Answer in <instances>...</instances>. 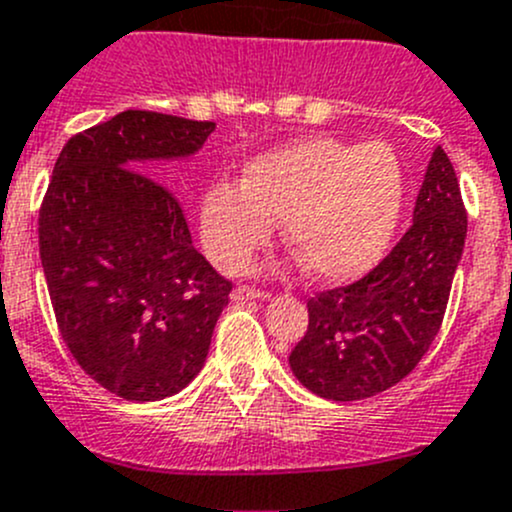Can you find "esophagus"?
<instances>
[{
	"label": "esophagus",
	"mask_w": 512,
	"mask_h": 512,
	"mask_svg": "<svg viewBox=\"0 0 512 512\" xmlns=\"http://www.w3.org/2000/svg\"><path fill=\"white\" fill-rule=\"evenodd\" d=\"M235 302H260V299H270V292H262V289L252 287H235L230 294Z\"/></svg>",
	"instance_id": "34e87169"
}]
</instances>
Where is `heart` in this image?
I'll use <instances>...</instances> for the list:
<instances>
[{
  "label": "heart",
  "instance_id": "heart-1",
  "mask_svg": "<svg viewBox=\"0 0 512 512\" xmlns=\"http://www.w3.org/2000/svg\"><path fill=\"white\" fill-rule=\"evenodd\" d=\"M406 170L389 143L302 138L213 183L200 200V240L225 272H240L282 220L309 275L327 285L374 270L399 230Z\"/></svg>",
  "mask_w": 512,
  "mask_h": 512
}]
</instances>
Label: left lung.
<instances>
[{
	"mask_svg": "<svg viewBox=\"0 0 512 512\" xmlns=\"http://www.w3.org/2000/svg\"><path fill=\"white\" fill-rule=\"evenodd\" d=\"M468 215L456 170L433 148L414 225L366 277L307 302L309 327L289 354L299 384L329 401H359L399 384L441 329Z\"/></svg>",
	"mask_w": 512,
	"mask_h": 512,
	"instance_id": "obj_1",
	"label": "left lung"
}]
</instances>
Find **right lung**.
<instances>
[{"label": "right lung", "instance_id": "right-lung-1", "mask_svg": "<svg viewBox=\"0 0 512 512\" xmlns=\"http://www.w3.org/2000/svg\"><path fill=\"white\" fill-rule=\"evenodd\" d=\"M213 121L123 111L69 138L39 210L56 324L81 369L126 401L178 394L203 369L232 285L193 247L170 188L136 170L190 158Z\"/></svg>", "mask_w": 512, "mask_h": 512}]
</instances>
